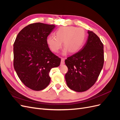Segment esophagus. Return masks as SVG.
<instances>
[{"instance_id":"esophagus-1","label":"esophagus","mask_w":120,"mask_h":120,"mask_svg":"<svg viewBox=\"0 0 120 120\" xmlns=\"http://www.w3.org/2000/svg\"><path fill=\"white\" fill-rule=\"evenodd\" d=\"M64 64V58H61V64Z\"/></svg>"}]
</instances>
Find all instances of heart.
<instances>
[{
  "label": "heart",
  "mask_w": 120,
  "mask_h": 120,
  "mask_svg": "<svg viewBox=\"0 0 120 120\" xmlns=\"http://www.w3.org/2000/svg\"><path fill=\"white\" fill-rule=\"evenodd\" d=\"M55 36L50 35L46 40L47 44L52 52H59L62 47V42H64L65 48L63 53L66 54L68 50L71 53H75L82 47L86 38V32L82 28L63 26L56 31Z\"/></svg>",
  "instance_id": "heart-1"
}]
</instances>
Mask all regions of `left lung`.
I'll use <instances>...</instances> for the list:
<instances>
[{
    "label": "left lung",
    "mask_w": 120,
    "mask_h": 120,
    "mask_svg": "<svg viewBox=\"0 0 120 120\" xmlns=\"http://www.w3.org/2000/svg\"><path fill=\"white\" fill-rule=\"evenodd\" d=\"M88 39L82 49L68 57L65 75L69 88L77 92L86 91L95 84L104 63V46L94 32L88 30Z\"/></svg>",
    "instance_id": "8db88e82"
}]
</instances>
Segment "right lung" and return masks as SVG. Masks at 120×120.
I'll list each match as a JSON object with an SVG mask.
<instances>
[{"label":"right lung","instance_id":"obj_1","mask_svg":"<svg viewBox=\"0 0 120 120\" xmlns=\"http://www.w3.org/2000/svg\"><path fill=\"white\" fill-rule=\"evenodd\" d=\"M55 26L41 22L29 24L19 32L13 44L14 70L23 84L34 90L49 85L50 70L60 63L46 42Z\"/></svg>","mask_w":120,"mask_h":120}]
</instances>
